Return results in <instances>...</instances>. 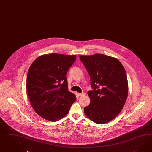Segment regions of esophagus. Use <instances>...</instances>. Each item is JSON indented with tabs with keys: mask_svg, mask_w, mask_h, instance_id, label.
<instances>
[{
	"mask_svg": "<svg viewBox=\"0 0 152 152\" xmlns=\"http://www.w3.org/2000/svg\"><path fill=\"white\" fill-rule=\"evenodd\" d=\"M85 94V93L83 92H82L81 93H78V96H84Z\"/></svg>",
	"mask_w": 152,
	"mask_h": 152,
	"instance_id": "obj_1",
	"label": "esophagus"
}]
</instances>
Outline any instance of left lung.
<instances>
[{"instance_id": "left-lung-1", "label": "left lung", "mask_w": 152, "mask_h": 152, "mask_svg": "<svg viewBox=\"0 0 152 152\" xmlns=\"http://www.w3.org/2000/svg\"><path fill=\"white\" fill-rule=\"evenodd\" d=\"M80 58L90 76L93 89L87 92L91 102L84 107L85 113L95 123L110 122L119 114L127 98L125 69L118 59L103 54Z\"/></svg>"}]
</instances>
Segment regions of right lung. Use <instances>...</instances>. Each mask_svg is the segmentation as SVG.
Listing matches in <instances>:
<instances>
[{
    "instance_id": "obj_1",
    "label": "right lung",
    "mask_w": 152,
    "mask_h": 152,
    "mask_svg": "<svg viewBox=\"0 0 152 152\" xmlns=\"http://www.w3.org/2000/svg\"><path fill=\"white\" fill-rule=\"evenodd\" d=\"M76 56L43 55L29 68L26 90L34 111L41 117L57 121L69 113L76 96L68 90L66 74Z\"/></svg>"
}]
</instances>
